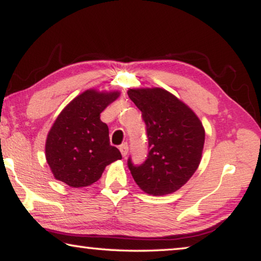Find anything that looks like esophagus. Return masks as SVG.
I'll return each mask as SVG.
<instances>
[{
    "mask_svg": "<svg viewBox=\"0 0 261 261\" xmlns=\"http://www.w3.org/2000/svg\"><path fill=\"white\" fill-rule=\"evenodd\" d=\"M119 150H120V153H122L123 157H125L127 152H129V145H127V143L122 144V145L119 146Z\"/></svg>",
    "mask_w": 261,
    "mask_h": 261,
    "instance_id": "obj_1",
    "label": "esophagus"
}]
</instances>
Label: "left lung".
Wrapping results in <instances>:
<instances>
[{"mask_svg": "<svg viewBox=\"0 0 261 261\" xmlns=\"http://www.w3.org/2000/svg\"><path fill=\"white\" fill-rule=\"evenodd\" d=\"M127 95L142 111L149 141L143 164L127 161L132 177L149 194L176 192L199 166L205 142L203 124L185 103L162 88L130 89Z\"/></svg>", "mask_w": 261, "mask_h": 261, "instance_id": "8db88e82", "label": "left lung"}]
</instances>
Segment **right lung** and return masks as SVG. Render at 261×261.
<instances>
[{
    "instance_id": "1",
    "label": "right lung",
    "mask_w": 261,
    "mask_h": 261,
    "mask_svg": "<svg viewBox=\"0 0 261 261\" xmlns=\"http://www.w3.org/2000/svg\"><path fill=\"white\" fill-rule=\"evenodd\" d=\"M118 91H84L65 107L50 129L45 142V158L54 177L71 188L97 181L106 166L122 159L110 145L109 127L100 112L118 98Z\"/></svg>"
}]
</instances>
